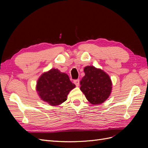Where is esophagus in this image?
Instances as JSON below:
<instances>
[{
	"mask_svg": "<svg viewBox=\"0 0 148 148\" xmlns=\"http://www.w3.org/2000/svg\"><path fill=\"white\" fill-rule=\"evenodd\" d=\"M73 83L75 84L76 86H79V79H75V80H74Z\"/></svg>",
	"mask_w": 148,
	"mask_h": 148,
	"instance_id": "1",
	"label": "esophagus"
}]
</instances>
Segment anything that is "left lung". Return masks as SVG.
Wrapping results in <instances>:
<instances>
[{"mask_svg":"<svg viewBox=\"0 0 148 148\" xmlns=\"http://www.w3.org/2000/svg\"><path fill=\"white\" fill-rule=\"evenodd\" d=\"M85 75L80 82V90L87 100L93 105L101 104L110 96L112 83L109 75L94 66L84 68Z\"/></svg>","mask_w":148,"mask_h":148,"instance_id":"left-lung-1","label":"left lung"}]
</instances>
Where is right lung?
Wrapping results in <instances>:
<instances>
[{
	"mask_svg": "<svg viewBox=\"0 0 148 148\" xmlns=\"http://www.w3.org/2000/svg\"><path fill=\"white\" fill-rule=\"evenodd\" d=\"M75 87L68 75L57 69H52L40 76L36 89L42 101L57 106L67 99L70 91Z\"/></svg>",
	"mask_w": 148,
	"mask_h": 148,
	"instance_id": "add662e5",
	"label": "right lung"
}]
</instances>
